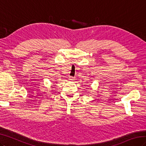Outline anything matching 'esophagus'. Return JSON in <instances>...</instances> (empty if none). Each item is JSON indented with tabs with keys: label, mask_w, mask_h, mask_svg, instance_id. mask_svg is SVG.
<instances>
[{
	"label": "esophagus",
	"mask_w": 146,
	"mask_h": 146,
	"mask_svg": "<svg viewBox=\"0 0 146 146\" xmlns=\"http://www.w3.org/2000/svg\"><path fill=\"white\" fill-rule=\"evenodd\" d=\"M74 77H69V80H74Z\"/></svg>",
	"instance_id": "1"
}]
</instances>
